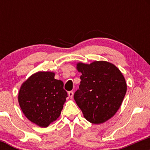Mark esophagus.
Wrapping results in <instances>:
<instances>
[{
    "mask_svg": "<svg viewBox=\"0 0 150 150\" xmlns=\"http://www.w3.org/2000/svg\"><path fill=\"white\" fill-rule=\"evenodd\" d=\"M73 94H74L73 91H69V92H68V95H69V98H72V97H73Z\"/></svg>",
    "mask_w": 150,
    "mask_h": 150,
    "instance_id": "obj_1",
    "label": "esophagus"
}]
</instances>
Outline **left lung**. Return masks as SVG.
<instances>
[{"label":"left lung","mask_w":150,"mask_h":150,"mask_svg":"<svg viewBox=\"0 0 150 150\" xmlns=\"http://www.w3.org/2000/svg\"><path fill=\"white\" fill-rule=\"evenodd\" d=\"M76 68L82 75L79 89L74 95L76 103L89 122H106L116 113L126 95L124 76L115 65L104 61L79 63Z\"/></svg>","instance_id":"left-lung-1"}]
</instances>
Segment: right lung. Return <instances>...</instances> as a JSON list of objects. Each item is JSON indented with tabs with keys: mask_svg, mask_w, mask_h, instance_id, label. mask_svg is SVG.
Listing matches in <instances>:
<instances>
[{
	"mask_svg": "<svg viewBox=\"0 0 150 150\" xmlns=\"http://www.w3.org/2000/svg\"><path fill=\"white\" fill-rule=\"evenodd\" d=\"M67 97L63 83L54 79V72L39 71L22 84L18 102L28 120L46 128L60 116Z\"/></svg>",
	"mask_w": 150,
	"mask_h": 150,
	"instance_id": "add662e5",
	"label": "right lung"
}]
</instances>
